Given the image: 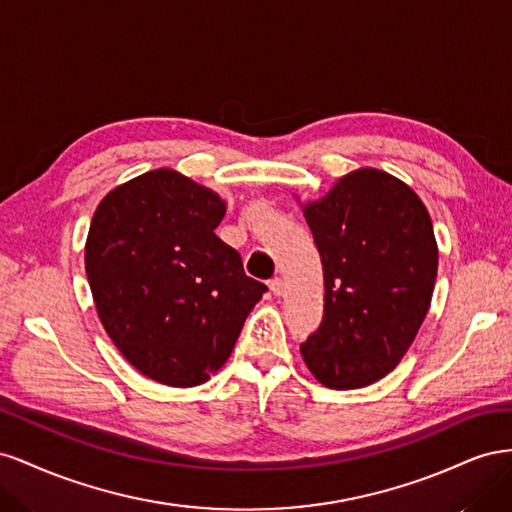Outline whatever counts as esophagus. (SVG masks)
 Returning a JSON list of instances; mask_svg holds the SVG:
<instances>
[{
	"label": "esophagus",
	"instance_id": "1",
	"mask_svg": "<svg viewBox=\"0 0 512 512\" xmlns=\"http://www.w3.org/2000/svg\"><path fill=\"white\" fill-rule=\"evenodd\" d=\"M269 288H271V292L275 294V297H280V294L284 292V282H282V277H273V280L269 282Z\"/></svg>",
	"mask_w": 512,
	"mask_h": 512
}]
</instances>
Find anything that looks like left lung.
I'll return each mask as SVG.
<instances>
[{"mask_svg":"<svg viewBox=\"0 0 512 512\" xmlns=\"http://www.w3.org/2000/svg\"><path fill=\"white\" fill-rule=\"evenodd\" d=\"M303 213L324 271V316L303 361L329 389H361L397 367L427 316L433 224L410 185L378 168L352 170Z\"/></svg>","mask_w":512,"mask_h":512,"instance_id":"left-lung-1","label":"left lung"}]
</instances>
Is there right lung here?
<instances>
[{"mask_svg": "<svg viewBox=\"0 0 512 512\" xmlns=\"http://www.w3.org/2000/svg\"><path fill=\"white\" fill-rule=\"evenodd\" d=\"M226 203L170 168L108 192L85 243L104 331L143 376L168 386L209 380L267 292L215 228Z\"/></svg>", "mask_w": 512, "mask_h": 512, "instance_id": "1", "label": "right lung"}]
</instances>
